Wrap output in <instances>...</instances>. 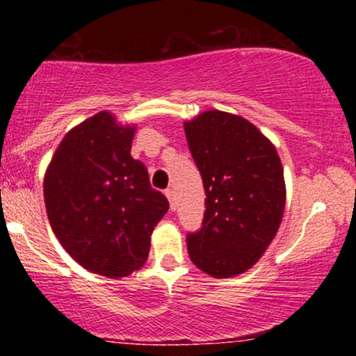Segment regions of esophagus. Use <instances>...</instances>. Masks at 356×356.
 <instances>
[{"mask_svg":"<svg viewBox=\"0 0 356 356\" xmlns=\"http://www.w3.org/2000/svg\"><path fill=\"white\" fill-rule=\"evenodd\" d=\"M165 195L167 199H169V204H170V209H175V192L174 189H165Z\"/></svg>","mask_w":356,"mask_h":356,"instance_id":"1","label":"esophagus"}]
</instances>
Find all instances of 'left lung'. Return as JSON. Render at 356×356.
Returning <instances> with one entry per match:
<instances>
[{"label": "left lung", "instance_id": "8db88e82", "mask_svg": "<svg viewBox=\"0 0 356 356\" xmlns=\"http://www.w3.org/2000/svg\"><path fill=\"white\" fill-rule=\"evenodd\" d=\"M184 129L206 191L202 227L187 234V251L207 275H241L263 256L281 224V161L275 145L243 117L209 110Z\"/></svg>", "mask_w": 356, "mask_h": 356}]
</instances>
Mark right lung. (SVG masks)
<instances>
[{
	"instance_id": "obj_1",
	"label": "right lung",
	"mask_w": 356,
	"mask_h": 356,
	"mask_svg": "<svg viewBox=\"0 0 356 356\" xmlns=\"http://www.w3.org/2000/svg\"><path fill=\"white\" fill-rule=\"evenodd\" d=\"M134 130L97 113L63 137L44 175V206L60 244L108 277L145 263L154 227L169 209L147 167L130 155Z\"/></svg>"
}]
</instances>
